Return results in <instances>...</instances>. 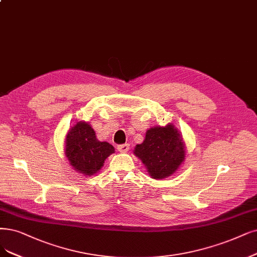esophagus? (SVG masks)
I'll return each instance as SVG.
<instances>
[{"label": "esophagus", "mask_w": 257, "mask_h": 257, "mask_svg": "<svg viewBox=\"0 0 257 257\" xmlns=\"http://www.w3.org/2000/svg\"><path fill=\"white\" fill-rule=\"evenodd\" d=\"M129 144H121V145H117L116 146V149L119 151V153H122V154H125V153H127V151L129 150Z\"/></svg>", "instance_id": "1"}]
</instances>
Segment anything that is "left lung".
I'll return each instance as SVG.
<instances>
[{
	"label": "left lung",
	"mask_w": 257,
	"mask_h": 257,
	"mask_svg": "<svg viewBox=\"0 0 257 257\" xmlns=\"http://www.w3.org/2000/svg\"><path fill=\"white\" fill-rule=\"evenodd\" d=\"M153 179H164L177 172L185 159V144L174 125L156 126L146 132L145 140L134 150Z\"/></svg>",
	"instance_id": "left-lung-1"
}]
</instances>
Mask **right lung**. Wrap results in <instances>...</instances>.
Returning a JSON list of instances; mask_svg holds the SVG:
<instances>
[{
	"instance_id": "1",
	"label": "right lung",
	"mask_w": 257,
	"mask_h": 257,
	"mask_svg": "<svg viewBox=\"0 0 257 257\" xmlns=\"http://www.w3.org/2000/svg\"><path fill=\"white\" fill-rule=\"evenodd\" d=\"M64 153L76 172L93 176L100 170L104 160L114 154V147L108 142L98 141L88 122L78 121L66 135Z\"/></svg>"
}]
</instances>
